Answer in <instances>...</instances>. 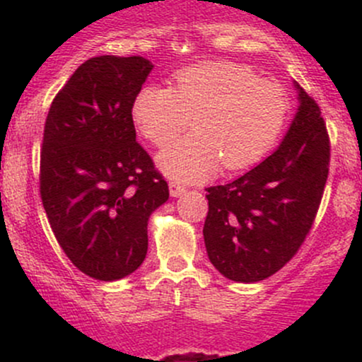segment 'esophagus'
<instances>
[{
  "label": "esophagus",
  "instance_id": "obj_1",
  "mask_svg": "<svg viewBox=\"0 0 362 362\" xmlns=\"http://www.w3.org/2000/svg\"><path fill=\"white\" fill-rule=\"evenodd\" d=\"M168 187H170V195H172V197H180V195L185 192V187L177 184V182H170Z\"/></svg>",
  "mask_w": 362,
  "mask_h": 362
}]
</instances>
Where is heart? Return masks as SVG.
<instances>
[{"mask_svg":"<svg viewBox=\"0 0 362 362\" xmlns=\"http://www.w3.org/2000/svg\"><path fill=\"white\" fill-rule=\"evenodd\" d=\"M288 114L282 86L228 61L180 69L172 88L144 85L132 100L136 127L158 146L180 134L192 117V134L156 156L161 172L178 182L204 180L221 163L226 170L252 167L277 143Z\"/></svg>","mask_w":362,"mask_h":362,"instance_id":"b5f03b06","label":"heart"}]
</instances>
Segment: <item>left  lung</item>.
Returning <instances> with one entry per match:
<instances>
[{
    "mask_svg": "<svg viewBox=\"0 0 362 362\" xmlns=\"http://www.w3.org/2000/svg\"><path fill=\"white\" fill-rule=\"evenodd\" d=\"M293 86L300 105L276 151L230 184L206 189L207 257L226 279L271 277L293 259L317 216L330 143L320 107Z\"/></svg>",
    "mask_w": 362,
    "mask_h": 362,
    "instance_id": "obj_1",
    "label": "left lung"
}]
</instances>
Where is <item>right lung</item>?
<instances>
[{"instance_id":"add662e5","label":"right lung","mask_w":362,"mask_h":362,"mask_svg":"<svg viewBox=\"0 0 362 362\" xmlns=\"http://www.w3.org/2000/svg\"><path fill=\"white\" fill-rule=\"evenodd\" d=\"M141 56L85 61L54 98L40 195L54 236L86 276L117 281L143 264L148 221L168 184L136 141L132 100L151 73Z\"/></svg>"}]
</instances>
